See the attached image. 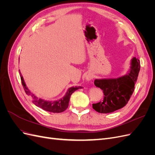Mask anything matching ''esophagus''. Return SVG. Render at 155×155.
Wrapping results in <instances>:
<instances>
[{"label":"esophagus","mask_w":155,"mask_h":155,"mask_svg":"<svg viewBox=\"0 0 155 155\" xmlns=\"http://www.w3.org/2000/svg\"><path fill=\"white\" fill-rule=\"evenodd\" d=\"M92 76H91V75H88V76H87L86 77V79L87 81H90L91 80V79H92Z\"/></svg>","instance_id":"esophagus-1"}]
</instances>
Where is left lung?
I'll use <instances>...</instances> for the list:
<instances>
[{"instance_id": "8db88e82", "label": "left lung", "mask_w": 155, "mask_h": 155, "mask_svg": "<svg viewBox=\"0 0 155 155\" xmlns=\"http://www.w3.org/2000/svg\"><path fill=\"white\" fill-rule=\"evenodd\" d=\"M129 72L115 79H95L94 85L104 93L102 101L92 104V108L100 113H110L121 109L127 104L134 90L140 69V60H131Z\"/></svg>"}]
</instances>
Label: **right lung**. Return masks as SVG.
Listing matches in <instances>:
<instances>
[{"label": "right lung", "instance_id": "right-lung-1", "mask_svg": "<svg viewBox=\"0 0 155 155\" xmlns=\"http://www.w3.org/2000/svg\"><path fill=\"white\" fill-rule=\"evenodd\" d=\"M20 76L21 79L22 85L23 86V88H24V90L25 91V92L27 95L32 97L33 103H34L36 106L41 108V109H43V110L48 112H54V113H59V112H62L66 110L68 108L70 96L72 95V94L76 90H78V89L83 88L82 87H79V86L75 87H70V88H68L66 94L64 96V97L61 98V99L56 101H46V100L41 99V98H38L35 94L31 93L28 90V88L26 87V84L25 83L24 79H23V78L22 76L21 72H20Z\"/></svg>", "mask_w": 155, "mask_h": 155}]
</instances>
